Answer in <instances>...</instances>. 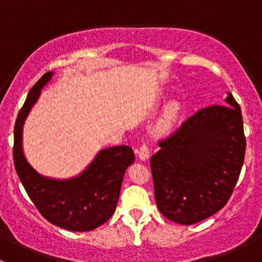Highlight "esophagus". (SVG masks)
Segmentation results:
<instances>
[{
  "label": "esophagus",
  "instance_id": "esophagus-1",
  "mask_svg": "<svg viewBox=\"0 0 262 262\" xmlns=\"http://www.w3.org/2000/svg\"><path fill=\"white\" fill-rule=\"evenodd\" d=\"M137 153H138L139 160L142 161H146L148 160V157H149V149H148L146 144H142V146L139 147V149H137Z\"/></svg>",
  "mask_w": 262,
  "mask_h": 262
}]
</instances>
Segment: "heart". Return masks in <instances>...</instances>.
Here are the masks:
<instances>
[{"mask_svg":"<svg viewBox=\"0 0 262 262\" xmlns=\"http://www.w3.org/2000/svg\"><path fill=\"white\" fill-rule=\"evenodd\" d=\"M179 114H180V105L178 102H171L166 106L165 114H163L162 121H161V125L162 128L168 129L175 124V121L178 120Z\"/></svg>","mask_w":262,"mask_h":262,"instance_id":"heart-1","label":"heart"}]
</instances>
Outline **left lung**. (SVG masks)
I'll return each mask as SVG.
<instances>
[{
    "label": "left lung",
    "instance_id": "left-lung-1",
    "mask_svg": "<svg viewBox=\"0 0 262 262\" xmlns=\"http://www.w3.org/2000/svg\"><path fill=\"white\" fill-rule=\"evenodd\" d=\"M226 105L190 116L150 157L160 212L179 224L198 223L221 210L231 198L245 160L241 107L231 92Z\"/></svg>",
    "mask_w": 262,
    "mask_h": 262
}]
</instances>
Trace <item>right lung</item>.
Here are the masks:
<instances>
[{"label":"right lung","instance_id":"obj_1","mask_svg":"<svg viewBox=\"0 0 262 262\" xmlns=\"http://www.w3.org/2000/svg\"><path fill=\"white\" fill-rule=\"evenodd\" d=\"M52 78L47 72L29 91L14 128V163L18 179L41 215L54 226L86 232L104 224L115 212L125 170L134 162L129 146L105 148L91 165L70 180L39 175L23 152V125L40 89Z\"/></svg>","mask_w":262,"mask_h":262}]
</instances>
